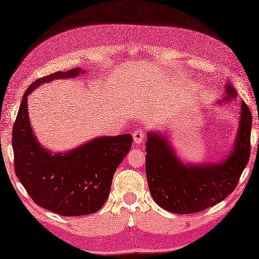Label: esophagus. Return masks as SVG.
Masks as SVG:
<instances>
[{
    "label": "esophagus",
    "instance_id": "1",
    "mask_svg": "<svg viewBox=\"0 0 259 259\" xmlns=\"http://www.w3.org/2000/svg\"><path fill=\"white\" fill-rule=\"evenodd\" d=\"M145 131H142L141 129H138L136 130L134 133V142L136 145H139L141 144L142 141H144V138H145Z\"/></svg>",
    "mask_w": 259,
    "mask_h": 259
}]
</instances>
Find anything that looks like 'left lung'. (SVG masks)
Returning a JSON list of instances; mask_svg holds the SVG:
<instances>
[{
    "instance_id": "left-lung-1",
    "label": "left lung",
    "mask_w": 259,
    "mask_h": 259,
    "mask_svg": "<svg viewBox=\"0 0 259 259\" xmlns=\"http://www.w3.org/2000/svg\"><path fill=\"white\" fill-rule=\"evenodd\" d=\"M236 89L227 84L229 101ZM251 112L240 104L238 134L234 149L221 163L186 166L176 157L167 139L148 133L146 174L151 196L161 208L174 213H194L212 207L232 194L237 187L250 156Z\"/></svg>"
}]
</instances>
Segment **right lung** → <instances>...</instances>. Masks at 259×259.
Listing matches in <instances>:
<instances>
[{"mask_svg": "<svg viewBox=\"0 0 259 259\" xmlns=\"http://www.w3.org/2000/svg\"><path fill=\"white\" fill-rule=\"evenodd\" d=\"M80 68L43 76L27 88L12 131L14 170L36 205L61 216H83L98 211L106 202L112 178L129 152V134L93 139L64 153L46 150L33 136L27 96L45 82L75 78Z\"/></svg>", "mask_w": 259, "mask_h": 259, "instance_id": "add662e5", "label": "right lung"}]
</instances>
